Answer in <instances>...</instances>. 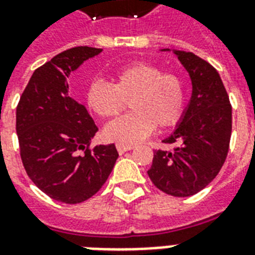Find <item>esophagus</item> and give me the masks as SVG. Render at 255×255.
Listing matches in <instances>:
<instances>
[{
  "label": "esophagus",
  "mask_w": 255,
  "mask_h": 255,
  "mask_svg": "<svg viewBox=\"0 0 255 255\" xmlns=\"http://www.w3.org/2000/svg\"><path fill=\"white\" fill-rule=\"evenodd\" d=\"M132 148H133L132 145H126V144H116V149H118V152H119L120 155H123L124 152L131 151Z\"/></svg>",
  "instance_id": "obj_1"
}]
</instances>
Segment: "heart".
<instances>
[{
	"label": "heart",
	"instance_id": "heart-1",
	"mask_svg": "<svg viewBox=\"0 0 255 255\" xmlns=\"http://www.w3.org/2000/svg\"><path fill=\"white\" fill-rule=\"evenodd\" d=\"M127 100L132 112L104 128V137L120 144H135L156 128L177 124L185 110V86L180 77L165 73L160 66L133 62L114 73V85L94 79L86 90V103L100 118H114Z\"/></svg>",
	"mask_w": 255,
	"mask_h": 255
}]
</instances>
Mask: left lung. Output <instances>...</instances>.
<instances>
[{
	"label": "left lung",
	"instance_id": "8db88e82",
	"mask_svg": "<svg viewBox=\"0 0 255 255\" xmlns=\"http://www.w3.org/2000/svg\"><path fill=\"white\" fill-rule=\"evenodd\" d=\"M173 53L189 74L192 96L174 131L163 140L174 144L173 151H155L148 176L164 193L188 197L204 189L225 163L232 135V106L213 66L193 53Z\"/></svg>",
	"mask_w": 255,
	"mask_h": 255
}]
</instances>
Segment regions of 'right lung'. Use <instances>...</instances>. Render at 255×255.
<instances>
[{
  "label": "right lung",
  "instance_id": "1",
  "mask_svg": "<svg viewBox=\"0 0 255 255\" xmlns=\"http://www.w3.org/2000/svg\"><path fill=\"white\" fill-rule=\"evenodd\" d=\"M102 49L78 46L38 67L17 106L21 159L30 180L49 197L79 204L107 181L119 153L114 144L90 149L98 127L69 95L67 79Z\"/></svg>",
  "mask_w": 255,
  "mask_h": 255
}]
</instances>
